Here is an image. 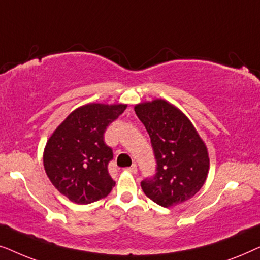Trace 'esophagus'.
<instances>
[{
	"instance_id": "34e87169",
	"label": "esophagus",
	"mask_w": 260,
	"mask_h": 260,
	"mask_svg": "<svg viewBox=\"0 0 260 260\" xmlns=\"http://www.w3.org/2000/svg\"><path fill=\"white\" fill-rule=\"evenodd\" d=\"M125 172L130 173V174H136L137 173V166L136 165H133L129 168H125Z\"/></svg>"
}]
</instances>
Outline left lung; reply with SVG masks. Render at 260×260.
Returning <instances> with one entry per match:
<instances>
[{"instance_id":"8db88e82","label":"left lung","mask_w":260,"mask_h":260,"mask_svg":"<svg viewBox=\"0 0 260 260\" xmlns=\"http://www.w3.org/2000/svg\"><path fill=\"white\" fill-rule=\"evenodd\" d=\"M156 158V174L141 182L147 197L162 207L182 204L204 186L209 172L205 142L189 118L166 99L135 105Z\"/></svg>"}]
</instances>
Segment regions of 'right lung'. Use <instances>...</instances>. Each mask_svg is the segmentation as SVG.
<instances>
[{
    "instance_id": "obj_1",
    "label": "right lung",
    "mask_w": 260,
    "mask_h": 260,
    "mask_svg": "<svg viewBox=\"0 0 260 260\" xmlns=\"http://www.w3.org/2000/svg\"><path fill=\"white\" fill-rule=\"evenodd\" d=\"M126 104L90 103L74 110L48 138L44 167L49 181L70 201L87 205L106 198L115 186L108 165L112 149L104 133Z\"/></svg>"
}]
</instances>
